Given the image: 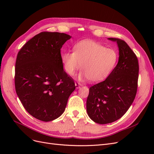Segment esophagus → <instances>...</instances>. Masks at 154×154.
<instances>
[{
    "label": "esophagus",
    "mask_w": 154,
    "mask_h": 154,
    "mask_svg": "<svg viewBox=\"0 0 154 154\" xmlns=\"http://www.w3.org/2000/svg\"><path fill=\"white\" fill-rule=\"evenodd\" d=\"M75 85H76V88H80V87H81V85H80V83H75Z\"/></svg>",
    "instance_id": "esophagus-1"
}]
</instances>
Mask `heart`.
I'll return each mask as SVG.
<instances>
[{
    "label": "heart",
    "mask_w": 154,
    "mask_h": 154,
    "mask_svg": "<svg viewBox=\"0 0 154 154\" xmlns=\"http://www.w3.org/2000/svg\"><path fill=\"white\" fill-rule=\"evenodd\" d=\"M118 60L116 50L91 40L78 42L74 46V51H67L62 56L65 71L68 74L73 76L82 67L80 78L89 79L94 83L105 80L114 69Z\"/></svg>",
    "instance_id": "b5f03b06"
}]
</instances>
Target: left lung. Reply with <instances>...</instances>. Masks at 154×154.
Here are the masks:
<instances>
[{
	"label": "left lung",
	"instance_id": "8db88e82",
	"mask_svg": "<svg viewBox=\"0 0 154 154\" xmlns=\"http://www.w3.org/2000/svg\"><path fill=\"white\" fill-rule=\"evenodd\" d=\"M118 63L105 80L89 88L87 112L95 123L107 124L119 119L127 112L136 97L139 77L138 60L133 51L122 39Z\"/></svg>",
	"mask_w": 154,
	"mask_h": 154
}]
</instances>
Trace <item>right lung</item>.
Instances as JSON below:
<instances>
[{"mask_svg": "<svg viewBox=\"0 0 154 154\" xmlns=\"http://www.w3.org/2000/svg\"><path fill=\"white\" fill-rule=\"evenodd\" d=\"M71 36L41 32L18 51L15 74L17 94L27 112L42 122L58 118L76 88L63 69L60 49Z\"/></svg>", "mask_w": 154, "mask_h": 154, "instance_id": "add662e5", "label": "right lung"}]
</instances>
